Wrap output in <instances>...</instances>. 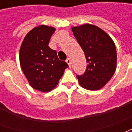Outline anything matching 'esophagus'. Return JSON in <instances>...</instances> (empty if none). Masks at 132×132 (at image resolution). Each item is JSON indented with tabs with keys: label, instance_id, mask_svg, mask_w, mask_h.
<instances>
[{
	"label": "esophagus",
	"instance_id": "34e87169",
	"mask_svg": "<svg viewBox=\"0 0 132 132\" xmlns=\"http://www.w3.org/2000/svg\"><path fill=\"white\" fill-rule=\"evenodd\" d=\"M66 63L69 64V67H71V59H70L69 58H68V59H67L66 60Z\"/></svg>",
	"mask_w": 132,
	"mask_h": 132
}]
</instances>
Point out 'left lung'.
Instances as JSON below:
<instances>
[{"instance_id": "left-lung-1", "label": "left lung", "mask_w": 132, "mask_h": 132, "mask_svg": "<svg viewBox=\"0 0 132 132\" xmlns=\"http://www.w3.org/2000/svg\"><path fill=\"white\" fill-rule=\"evenodd\" d=\"M72 31L87 61L85 73L76 76L79 84L87 90H100L110 80L116 70L115 44L105 31L93 24L73 27Z\"/></svg>"}]
</instances>
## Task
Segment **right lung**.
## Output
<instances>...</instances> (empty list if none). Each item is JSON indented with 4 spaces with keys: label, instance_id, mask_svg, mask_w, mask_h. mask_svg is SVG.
Wrapping results in <instances>:
<instances>
[{
    "label": "right lung",
    "instance_id": "1",
    "mask_svg": "<svg viewBox=\"0 0 132 132\" xmlns=\"http://www.w3.org/2000/svg\"><path fill=\"white\" fill-rule=\"evenodd\" d=\"M54 31L55 28L46 25L33 28L25 36L20 50V62L24 76L33 88L42 92L54 88L69 67L48 46Z\"/></svg>",
    "mask_w": 132,
    "mask_h": 132
}]
</instances>
